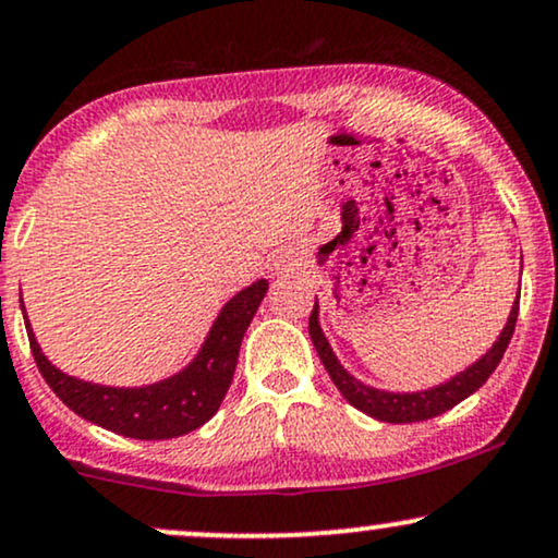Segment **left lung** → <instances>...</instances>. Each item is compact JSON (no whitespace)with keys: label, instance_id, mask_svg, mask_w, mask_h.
I'll list each match as a JSON object with an SVG mask.
<instances>
[{"label":"left lung","instance_id":"8db88e82","mask_svg":"<svg viewBox=\"0 0 558 558\" xmlns=\"http://www.w3.org/2000/svg\"><path fill=\"white\" fill-rule=\"evenodd\" d=\"M517 312H520V291H517L512 312H509L505 330L499 332V340H496L475 364L468 366L465 372H460L458 377H452L445 381V385H436L432 389H421V392H387V389L368 387L364 381L351 377L343 368V364L338 361V355L332 353L325 332H322L317 301H314L312 317H308V335H312V343L317 348V355L322 359V364H325L327 374H330V379L335 381V387L340 389V395H343L353 408L372 415V418L385 421V424H415V421H426L434 418V415L447 413L449 408H454L458 402L471 398L475 389L486 385V379L492 377L494 368L499 366L509 340H512Z\"/></svg>","mask_w":558,"mask_h":558}]
</instances>
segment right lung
<instances>
[{
    "mask_svg": "<svg viewBox=\"0 0 558 558\" xmlns=\"http://www.w3.org/2000/svg\"><path fill=\"white\" fill-rule=\"evenodd\" d=\"M265 293L267 280H257V283L239 291L220 308L218 319L213 322L210 332H207L205 343L192 359V364L173 377L147 387L93 385V381H83L59 372L41 353V345L31 330L23 299H20V308H23L33 359H36L46 385L57 392V398L90 424L130 436V439L153 441L190 434L218 413L220 402H223L233 381V372H236L241 340H244L246 327L257 314Z\"/></svg>",
    "mask_w": 558,
    "mask_h": 558,
    "instance_id": "right-lung-1",
    "label": "right lung"
}]
</instances>
